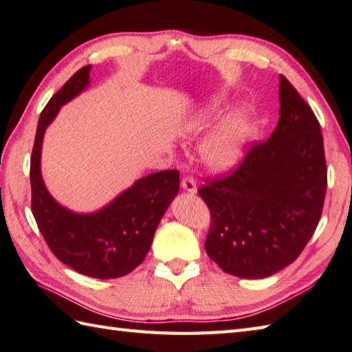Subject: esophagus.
Returning <instances> with one entry per match:
<instances>
[{
  "mask_svg": "<svg viewBox=\"0 0 352 352\" xmlns=\"http://www.w3.org/2000/svg\"><path fill=\"white\" fill-rule=\"evenodd\" d=\"M181 185H182V188L185 191H188V192H196L197 191V185H196L195 177L190 176V175H186V176L182 177Z\"/></svg>",
  "mask_w": 352,
  "mask_h": 352,
  "instance_id": "1",
  "label": "esophagus"
}]
</instances>
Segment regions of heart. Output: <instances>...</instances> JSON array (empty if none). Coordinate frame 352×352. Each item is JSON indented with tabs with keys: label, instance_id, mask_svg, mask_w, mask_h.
<instances>
[{
	"label": "heart",
	"instance_id": "1",
	"mask_svg": "<svg viewBox=\"0 0 352 352\" xmlns=\"http://www.w3.org/2000/svg\"><path fill=\"white\" fill-rule=\"evenodd\" d=\"M217 106H211L202 111L191 121L190 131L199 132L208 127L217 117ZM248 133V121L243 113H232L219 126L216 132L204 146V157L206 164L214 170H226L239 161L241 155L243 141Z\"/></svg>",
	"mask_w": 352,
	"mask_h": 352
}]
</instances>
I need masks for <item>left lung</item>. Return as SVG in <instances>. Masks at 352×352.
I'll use <instances>...</instances> for the list:
<instances>
[{
	"label": "left lung",
	"mask_w": 352,
	"mask_h": 352,
	"mask_svg": "<svg viewBox=\"0 0 352 352\" xmlns=\"http://www.w3.org/2000/svg\"><path fill=\"white\" fill-rule=\"evenodd\" d=\"M279 121L231 173L199 188L211 212L205 250L229 275L266 278L289 266L316 229L327 192L319 121L284 76Z\"/></svg>",
	"instance_id": "obj_1"
}]
</instances>
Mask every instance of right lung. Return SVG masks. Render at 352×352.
<instances>
[{
  "instance_id": "1",
  "label": "right lung",
  "mask_w": 352,
  "mask_h": 352,
  "mask_svg": "<svg viewBox=\"0 0 352 352\" xmlns=\"http://www.w3.org/2000/svg\"><path fill=\"white\" fill-rule=\"evenodd\" d=\"M91 65L80 68L41 112L30 157L32 212L48 248L68 267L91 278L131 274L152 246L157 225L179 191V171L164 170L138 179L103 210L76 214L50 196L41 176V147L47 126L60 106L89 83Z\"/></svg>"
}]
</instances>
